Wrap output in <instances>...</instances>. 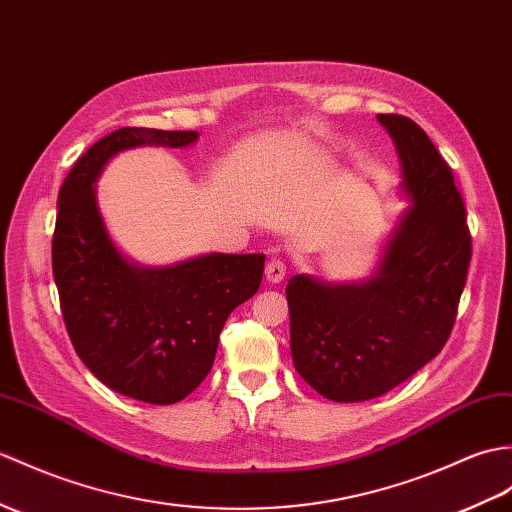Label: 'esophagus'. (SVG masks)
<instances>
[{"label":"esophagus","mask_w":512,"mask_h":512,"mask_svg":"<svg viewBox=\"0 0 512 512\" xmlns=\"http://www.w3.org/2000/svg\"><path fill=\"white\" fill-rule=\"evenodd\" d=\"M285 277V266L279 259H270L266 264V281L268 283H279Z\"/></svg>","instance_id":"esophagus-1"}]
</instances>
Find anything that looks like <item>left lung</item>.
<instances>
[{"mask_svg":"<svg viewBox=\"0 0 512 512\" xmlns=\"http://www.w3.org/2000/svg\"><path fill=\"white\" fill-rule=\"evenodd\" d=\"M377 122L395 144L408 207L379 246L371 275H294L285 288L294 368L340 403L386 395L441 353L471 261L465 205L449 165L410 117L377 115Z\"/></svg>","mask_w":512,"mask_h":512,"instance_id":"1","label":"left lung"}]
</instances>
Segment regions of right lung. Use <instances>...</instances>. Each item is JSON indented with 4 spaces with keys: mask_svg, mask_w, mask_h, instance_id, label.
Instances as JSON below:
<instances>
[{
    "mask_svg": "<svg viewBox=\"0 0 512 512\" xmlns=\"http://www.w3.org/2000/svg\"><path fill=\"white\" fill-rule=\"evenodd\" d=\"M196 141V130H115L74 163L56 200L52 268L74 349L102 384L154 406L185 399L207 377L220 331L257 292L266 255L139 264L111 237L95 183L124 150Z\"/></svg>",
    "mask_w": 512,
    "mask_h": 512,
    "instance_id": "right-lung-1",
    "label": "right lung"
}]
</instances>
